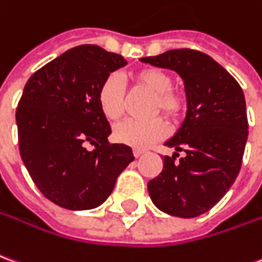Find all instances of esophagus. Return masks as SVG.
<instances>
[{
	"label": "esophagus",
	"mask_w": 262,
	"mask_h": 262,
	"mask_svg": "<svg viewBox=\"0 0 262 262\" xmlns=\"http://www.w3.org/2000/svg\"><path fill=\"white\" fill-rule=\"evenodd\" d=\"M146 153V150L143 149H135L133 150V155H135V157H140L142 155H144Z\"/></svg>",
	"instance_id": "obj_1"
}]
</instances>
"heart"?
I'll return each instance as SVG.
<instances>
[{
    "mask_svg": "<svg viewBox=\"0 0 262 262\" xmlns=\"http://www.w3.org/2000/svg\"><path fill=\"white\" fill-rule=\"evenodd\" d=\"M139 85L155 93L153 113L163 112L169 118H179L186 107V102L180 93L171 89L173 79L167 72L157 68H143L135 74ZM98 105L100 112L109 120H118L125 112V86L116 74L106 76L98 89ZM169 135V126L160 118L147 122L125 120L113 130V137L119 143L136 149L149 147Z\"/></svg>",
    "mask_w": 262,
    "mask_h": 262,
    "instance_id": "heart-1",
    "label": "heart"
}]
</instances>
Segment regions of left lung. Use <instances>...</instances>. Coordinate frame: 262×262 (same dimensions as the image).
<instances>
[{
  "label": "left lung",
  "instance_id": "1",
  "mask_svg": "<svg viewBox=\"0 0 262 262\" xmlns=\"http://www.w3.org/2000/svg\"><path fill=\"white\" fill-rule=\"evenodd\" d=\"M171 69L184 82L187 113L166 146L186 156L163 157L160 174L147 183L153 204L164 213L193 219L223 199L241 169L248 136L246 99L238 82L211 56L171 49L140 59Z\"/></svg>",
  "mask_w": 262,
  "mask_h": 262
}]
</instances>
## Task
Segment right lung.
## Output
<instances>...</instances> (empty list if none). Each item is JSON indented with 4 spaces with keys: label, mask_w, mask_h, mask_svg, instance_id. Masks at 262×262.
<instances>
[{
    "label": "right lung",
    "mask_w": 262,
    "mask_h": 262,
    "mask_svg": "<svg viewBox=\"0 0 262 262\" xmlns=\"http://www.w3.org/2000/svg\"><path fill=\"white\" fill-rule=\"evenodd\" d=\"M126 63L98 45H79L38 69L24 88L15 113L21 159L59 207L100 206L135 160L129 146L109 143L111 125L98 105L100 83Z\"/></svg>",
    "instance_id": "obj_1"
}]
</instances>
